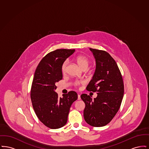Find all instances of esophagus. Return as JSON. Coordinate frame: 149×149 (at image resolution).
I'll return each mask as SVG.
<instances>
[{
	"instance_id": "obj_1",
	"label": "esophagus",
	"mask_w": 149,
	"mask_h": 149,
	"mask_svg": "<svg viewBox=\"0 0 149 149\" xmlns=\"http://www.w3.org/2000/svg\"><path fill=\"white\" fill-rule=\"evenodd\" d=\"M80 99H81V98H80V94H78V100H80Z\"/></svg>"
}]
</instances>
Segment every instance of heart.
Masks as SVG:
<instances>
[{
  "label": "heart",
  "mask_w": 149,
  "mask_h": 149,
  "mask_svg": "<svg viewBox=\"0 0 149 149\" xmlns=\"http://www.w3.org/2000/svg\"><path fill=\"white\" fill-rule=\"evenodd\" d=\"M75 60L77 62V63L78 64L79 66L82 69H86L89 65V61L88 58L86 57L83 55H79L75 58ZM68 64V61H65L63 63V64L61 66V70L63 71V72H64L66 70V66ZM82 82H80V81H76L75 82V85H79L80 83H81Z\"/></svg>",
  "instance_id": "1"
}]
</instances>
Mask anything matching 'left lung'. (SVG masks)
Segmentation results:
<instances>
[{"instance_id": "1", "label": "left lung", "mask_w": 149, "mask_h": 149, "mask_svg": "<svg viewBox=\"0 0 149 149\" xmlns=\"http://www.w3.org/2000/svg\"><path fill=\"white\" fill-rule=\"evenodd\" d=\"M89 49L95 59L96 69L86 89L97 92V97L92 100L86 94L81 95L85 104L84 118L92 126L102 127L109 123L119 110L124 94V84L120 70L113 57L105 51Z\"/></svg>"}]
</instances>
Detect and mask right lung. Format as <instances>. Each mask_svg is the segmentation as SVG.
<instances>
[{"label": "right lung", "mask_w": 149, "mask_h": 149, "mask_svg": "<svg viewBox=\"0 0 149 149\" xmlns=\"http://www.w3.org/2000/svg\"><path fill=\"white\" fill-rule=\"evenodd\" d=\"M74 52V49L51 52L41 60L35 72L31 90L33 108L40 121L51 129L66 125L71 104L78 99L74 91L63 94V98L55 91L56 83L63 79L62 65Z\"/></svg>", "instance_id": "right-lung-1"}]
</instances>
